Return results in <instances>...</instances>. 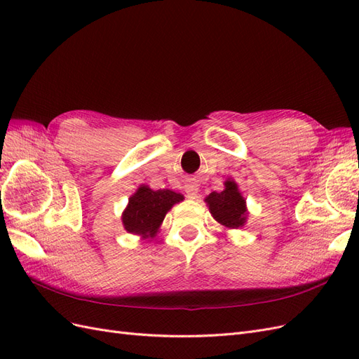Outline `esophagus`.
<instances>
[{"label": "esophagus", "mask_w": 359, "mask_h": 359, "mask_svg": "<svg viewBox=\"0 0 359 359\" xmlns=\"http://www.w3.org/2000/svg\"><path fill=\"white\" fill-rule=\"evenodd\" d=\"M184 191H186L189 199H196L198 194H199V186L196 182H189V184H186V186H184Z\"/></svg>", "instance_id": "obj_1"}]
</instances>
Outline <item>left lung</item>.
<instances>
[{
	"label": "left lung",
	"mask_w": 359,
	"mask_h": 359,
	"mask_svg": "<svg viewBox=\"0 0 359 359\" xmlns=\"http://www.w3.org/2000/svg\"><path fill=\"white\" fill-rule=\"evenodd\" d=\"M205 202L214 220L226 229H240L247 223V203L233 180L227 178L224 181V189L210 193L205 198Z\"/></svg>",
	"instance_id": "obj_1"
}]
</instances>
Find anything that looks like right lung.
<instances>
[{
  "label": "right lung",
  "mask_w": 359,
  "mask_h": 359,
  "mask_svg": "<svg viewBox=\"0 0 359 359\" xmlns=\"http://www.w3.org/2000/svg\"><path fill=\"white\" fill-rule=\"evenodd\" d=\"M184 201L181 193L173 190H153L142 186L128 198V203L123 211L121 220L124 229L142 240H153L158 233L160 226L172 206Z\"/></svg>",
  "instance_id": "obj_1"
}]
</instances>
